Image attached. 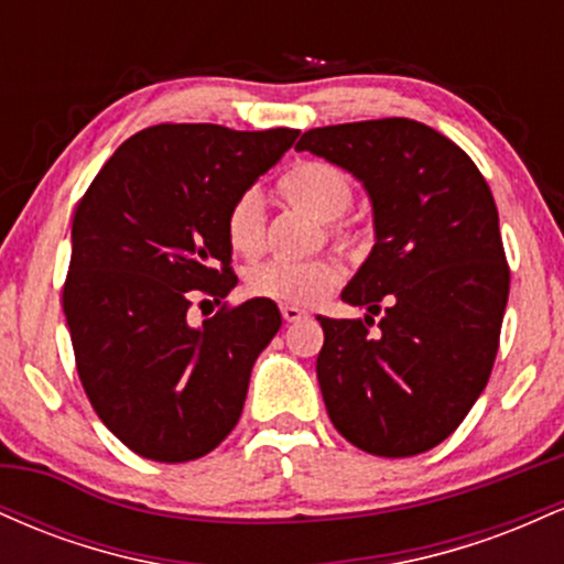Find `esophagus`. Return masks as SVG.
I'll return each mask as SVG.
<instances>
[{
  "label": "esophagus",
  "mask_w": 564,
  "mask_h": 564,
  "mask_svg": "<svg viewBox=\"0 0 564 564\" xmlns=\"http://www.w3.org/2000/svg\"><path fill=\"white\" fill-rule=\"evenodd\" d=\"M281 315H283V321H286V323H296V321L307 318V313H304L302 307H296V304H283Z\"/></svg>",
  "instance_id": "obj_1"
}]
</instances>
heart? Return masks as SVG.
I'll use <instances>...</instances> for the list:
<instances>
[{"label": "heart", "mask_w": 564, "mask_h": 564, "mask_svg": "<svg viewBox=\"0 0 564 564\" xmlns=\"http://www.w3.org/2000/svg\"><path fill=\"white\" fill-rule=\"evenodd\" d=\"M275 196L289 209L302 212L323 223V232L336 249L349 257L364 254L368 249V228L358 219H349L355 185L341 166L328 161H300L278 177ZM262 198L246 191L228 206L225 215V238L228 246L243 260H254L264 249ZM341 281V264L334 257H313L304 262H262L246 273L249 294L281 304H313L326 296Z\"/></svg>", "instance_id": "1"}]
</instances>
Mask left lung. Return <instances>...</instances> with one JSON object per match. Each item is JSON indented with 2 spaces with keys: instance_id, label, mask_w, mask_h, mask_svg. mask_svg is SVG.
I'll list each match as a JSON object with an SVG mask.
<instances>
[{
  "instance_id": "8db88e82",
  "label": "left lung",
  "mask_w": 564,
  "mask_h": 564,
  "mask_svg": "<svg viewBox=\"0 0 564 564\" xmlns=\"http://www.w3.org/2000/svg\"><path fill=\"white\" fill-rule=\"evenodd\" d=\"M296 151L352 172L377 228L341 291L366 318L318 315L328 419L373 456L435 448L480 398L501 339L509 264L494 193L456 142L398 116L310 129Z\"/></svg>"
}]
</instances>
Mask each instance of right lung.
<instances>
[{
  "label": "right lung",
  "mask_w": 564,
  "mask_h": 564,
  "mask_svg": "<svg viewBox=\"0 0 564 564\" xmlns=\"http://www.w3.org/2000/svg\"><path fill=\"white\" fill-rule=\"evenodd\" d=\"M296 134L148 127L121 142L76 204L63 283L76 371L100 422L142 458H200L241 419L251 366L281 328L278 304L224 302L200 327L186 310L238 283L228 206Z\"/></svg>",
  "instance_id": "1"
}]
</instances>
